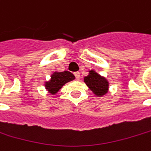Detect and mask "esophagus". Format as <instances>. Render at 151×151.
Masks as SVG:
<instances>
[{"instance_id": "1", "label": "esophagus", "mask_w": 151, "mask_h": 151, "mask_svg": "<svg viewBox=\"0 0 151 151\" xmlns=\"http://www.w3.org/2000/svg\"><path fill=\"white\" fill-rule=\"evenodd\" d=\"M75 76H76V80H79L80 79V73H79V72H76V73H75Z\"/></svg>"}]
</instances>
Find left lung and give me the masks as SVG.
<instances>
[{"label":"left lung","mask_w":151,"mask_h":151,"mask_svg":"<svg viewBox=\"0 0 151 151\" xmlns=\"http://www.w3.org/2000/svg\"><path fill=\"white\" fill-rule=\"evenodd\" d=\"M84 82L97 97H103L109 92V81L94 70L88 71V75L84 77Z\"/></svg>","instance_id":"left-lung-1"}]
</instances>
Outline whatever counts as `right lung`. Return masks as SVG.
<instances>
[{"label":"right lung","mask_w":151,"mask_h":151,"mask_svg":"<svg viewBox=\"0 0 151 151\" xmlns=\"http://www.w3.org/2000/svg\"><path fill=\"white\" fill-rule=\"evenodd\" d=\"M75 79L76 77L71 72L54 71L51 75V78L45 81V89L51 95H56L67 82Z\"/></svg>","instance_id":"1"}]
</instances>
